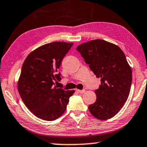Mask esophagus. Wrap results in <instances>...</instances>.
Wrapping results in <instances>:
<instances>
[{
    "label": "esophagus",
    "mask_w": 147,
    "mask_h": 147,
    "mask_svg": "<svg viewBox=\"0 0 147 147\" xmlns=\"http://www.w3.org/2000/svg\"><path fill=\"white\" fill-rule=\"evenodd\" d=\"M76 92H77L78 93H80V94H83V93H84L85 90H76Z\"/></svg>",
    "instance_id": "34e87169"
}]
</instances>
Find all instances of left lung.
Segmentation results:
<instances>
[{
	"mask_svg": "<svg viewBox=\"0 0 147 147\" xmlns=\"http://www.w3.org/2000/svg\"><path fill=\"white\" fill-rule=\"evenodd\" d=\"M101 85L95 91L96 101L88 107L99 120L115 116L129 96L132 71L123 51L115 44L101 39L83 43L76 48Z\"/></svg>",
	"mask_w": 147,
	"mask_h": 147,
	"instance_id": "1",
	"label": "left lung"
}]
</instances>
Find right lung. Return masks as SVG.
<instances>
[{"label":"right lung","mask_w":147,"mask_h":147,"mask_svg":"<svg viewBox=\"0 0 147 147\" xmlns=\"http://www.w3.org/2000/svg\"><path fill=\"white\" fill-rule=\"evenodd\" d=\"M73 45L64 42L44 44L30 53L22 65L18 92L25 106L40 119L53 121L60 117L74 93L55 86L61 80L57 71Z\"/></svg>","instance_id":"1"}]
</instances>
